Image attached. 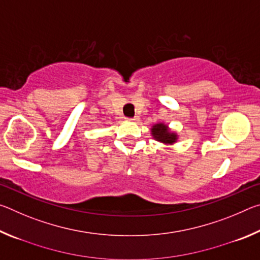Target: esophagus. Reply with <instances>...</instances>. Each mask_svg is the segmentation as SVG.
<instances>
[{"label":"esophagus","mask_w":260,"mask_h":260,"mask_svg":"<svg viewBox=\"0 0 260 260\" xmlns=\"http://www.w3.org/2000/svg\"><path fill=\"white\" fill-rule=\"evenodd\" d=\"M140 119L139 116H134L133 118H129V120H133V121H138Z\"/></svg>","instance_id":"1"}]
</instances>
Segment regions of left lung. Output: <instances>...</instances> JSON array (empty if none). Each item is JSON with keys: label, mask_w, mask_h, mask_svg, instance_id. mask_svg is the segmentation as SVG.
<instances>
[{"label": "left lung", "mask_w": 260, "mask_h": 260, "mask_svg": "<svg viewBox=\"0 0 260 260\" xmlns=\"http://www.w3.org/2000/svg\"><path fill=\"white\" fill-rule=\"evenodd\" d=\"M151 132H152L153 138L157 139L158 141H160V142L172 144L173 142H175V140H177V135L174 133H170V132L167 131V126H165L164 124L155 125L153 126V128L151 129Z\"/></svg>", "instance_id": "1"}]
</instances>
